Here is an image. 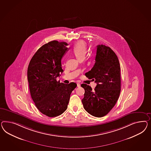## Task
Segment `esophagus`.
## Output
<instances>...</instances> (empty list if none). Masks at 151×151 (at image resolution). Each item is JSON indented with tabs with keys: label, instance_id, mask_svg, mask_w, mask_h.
Here are the masks:
<instances>
[{
	"label": "esophagus",
	"instance_id": "34e87169",
	"mask_svg": "<svg viewBox=\"0 0 151 151\" xmlns=\"http://www.w3.org/2000/svg\"><path fill=\"white\" fill-rule=\"evenodd\" d=\"M80 86H81V85H80V84L79 83H77V86H78V87H80Z\"/></svg>",
	"mask_w": 151,
	"mask_h": 151
}]
</instances>
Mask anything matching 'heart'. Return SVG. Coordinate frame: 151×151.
I'll list each match as a JSON object with an SVG mask.
<instances>
[{"mask_svg": "<svg viewBox=\"0 0 151 151\" xmlns=\"http://www.w3.org/2000/svg\"><path fill=\"white\" fill-rule=\"evenodd\" d=\"M87 46L84 41H79L73 47V51L78 59L84 58L87 53Z\"/></svg>", "mask_w": 151, "mask_h": 151, "instance_id": "heart-1", "label": "heart"}]
</instances>
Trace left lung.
<instances>
[{
	"label": "left lung",
	"mask_w": 151,
	"mask_h": 151,
	"mask_svg": "<svg viewBox=\"0 0 151 151\" xmlns=\"http://www.w3.org/2000/svg\"><path fill=\"white\" fill-rule=\"evenodd\" d=\"M95 64L85 76L97 83L94 90L85 83L82 99L83 108L96 117H103L115 105L121 89L120 66L118 57L110 47L98 45Z\"/></svg>",
	"instance_id": "8db88e82"
}]
</instances>
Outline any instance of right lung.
<instances>
[{
  "label": "right lung",
  "instance_id": "obj_1",
  "mask_svg": "<svg viewBox=\"0 0 151 151\" xmlns=\"http://www.w3.org/2000/svg\"><path fill=\"white\" fill-rule=\"evenodd\" d=\"M64 42L50 41L42 45L29 63L27 79L31 97L37 109L49 117L63 114L76 83H60L57 78L64 71L61 59L68 48Z\"/></svg>",
  "mask_w": 151,
  "mask_h": 151
}]
</instances>
